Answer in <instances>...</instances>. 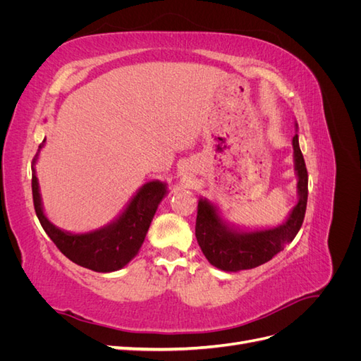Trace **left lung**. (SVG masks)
I'll return each instance as SVG.
<instances>
[{
    "label": "left lung",
    "mask_w": 361,
    "mask_h": 361,
    "mask_svg": "<svg viewBox=\"0 0 361 361\" xmlns=\"http://www.w3.org/2000/svg\"><path fill=\"white\" fill-rule=\"evenodd\" d=\"M292 145L295 170L298 173L300 200L283 226L251 233L233 232L221 223L215 207L209 202H199L195 238H197V243L209 264L223 271L256 268L280 253L297 236L304 221L305 207H307L309 174L307 169H305L297 134L292 140Z\"/></svg>",
    "instance_id": "left-lung-1"
}]
</instances>
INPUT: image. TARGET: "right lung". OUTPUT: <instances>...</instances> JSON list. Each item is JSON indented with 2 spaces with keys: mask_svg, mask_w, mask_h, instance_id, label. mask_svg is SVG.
I'll return each instance as SVG.
<instances>
[{
  "mask_svg": "<svg viewBox=\"0 0 361 361\" xmlns=\"http://www.w3.org/2000/svg\"><path fill=\"white\" fill-rule=\"evenodd\" d=\"M36 159L37 154L32 162H36ZM31 190L36 215L51 241L73 264L96 272H110L123 268L138 253L157 207L167 192L162 182H149L138 191L116 223L92 233L72 235L61 232L43 215L35 167H32Z\"/></svg>",
  "mask_w": 361,
  "mask_h": 361,
  "instance_id": "add662e5",
  "label": "right lung"
}]
</instances>
